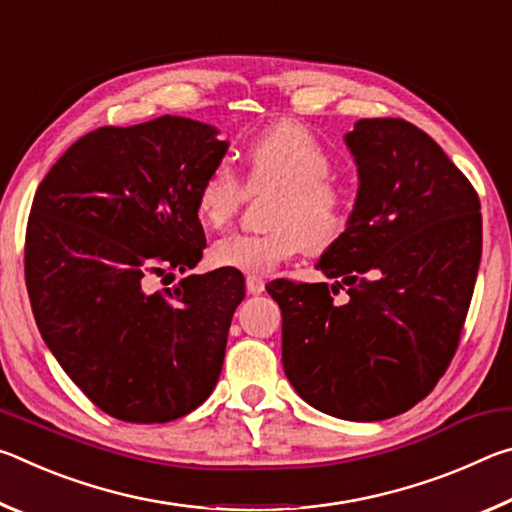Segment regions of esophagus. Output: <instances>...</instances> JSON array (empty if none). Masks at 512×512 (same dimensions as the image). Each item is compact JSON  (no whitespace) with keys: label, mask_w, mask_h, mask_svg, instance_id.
<instances>
[{"label":"esophagus","mask_w":512,"mask_h":512,"mask_svg":"<svg viewBox=\"0 0 512 512\" xmlns=\"http://www.w3.org/2000/svg\"><path fill=\"white\" fill-rule=\"evenodd\" d=\"M246 289H248L250 296H259V293L264 291V280H262V277H257V275H248L246 277Z\"/></svg>","instance_id":"1"}]
</instances>
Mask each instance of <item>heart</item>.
Instances as JSON below:
<instances>
[{"label": "heart", "instance_id": "b5f03b06", "mask_svg": "<svg viewBox=\"0 0 512 512\" xmlns=\"http://www.w3.org/2000/svg\"><path fill=\"white\" fill-rule=\"evenodd\" d=\"M241 183L225 162L214 164L196 189V214L210 228H225L250 194L273 192L266 207V232H235L216 239L210 262L216 268L266 275L300 250L325 253L352 223V194L332 173V155L318 137L296 121L257 133L244 149Z\"/></svg>", "mask_w": 512, "mask_h": 512}]
</instances>
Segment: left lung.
Returning a JSON list of instances; mask_svg holds the SVG:
<instances>
[{"instance_id": "1", "label": "left lung", "mask_w": 512, "mask_h": 512, "mask_svg": "<svg viewBox=\"0 0 512 512\" xmlns=\"http://www.w3.org/2000/svg\"><path fill=\"white\" fill-rule=\"evenodd\" d=\"M352 223L318 271L266 291L282 309V363L296 393L372 422L424 400L452 363L481 262V203L465 173L411 121L359 119ZM343 301H336L340 289Z\"/></svg>"}]
</instances>
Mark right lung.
<instances>
[{
	"mask_svg": "<svg viewBox=\"0 0 512 512\" xmlns=\"http://www.w3.org/2000/svg\"><path fill=\"white\" fill-rule=\"evenodd\" d=\"M225 151L214 126L185 117L103 126L69 146L33 196V316L69 379L112 418L178 420L219 381L244 275H173L201 262L196 189ZM153 276L170 287L153 290Z\"/></svg>",
	"mask_w": 512,
	"mask_h": 512,
	"instance_id": "add662e5",
	"label": "right lung"
}]
</instances>
